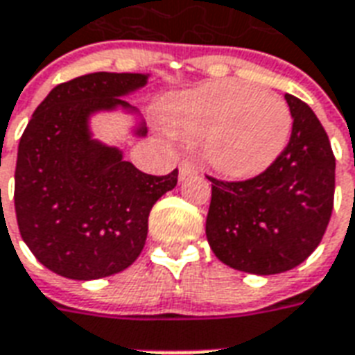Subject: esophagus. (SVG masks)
Wrapping results in <instances>:
<instances>
[{
    "label": "esophagus",
    "instance_id": "esophagus-1",
    "mask_svg": "<svg viewBox=\"0 0 355 355\" xmlns=\"http://www.w3.org/2000/svg\"><path fill=\"white\" fill-rule=\"evenodd\" d=\"M198 174V166H196L195 162H191V160H183L180 164V180H185L189 175H196Z\"/></svg>",
    "mask_w": 355,
    "mask_h": 355
}]
</instances>
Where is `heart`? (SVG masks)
I'll return each instance as SVG.
<instances>
[{
	"label": "heart",
	"instance_id": "obj_1",
	"mask_svg": "<svg viewBox=\"0 0 355 355\" xmlns=\"http://www.w3.org/2000/svg\"><path fill=\"white\" fill-rule=\"evenodd\" d=\"M160 113L175 136L204 138L206 160L231 180L265 172L291 134V111L280 96L238 81L180 92L168 98Z\"/></svg>",
	"mask_w": 355,
	"mask_h": 355
}]
</instances>
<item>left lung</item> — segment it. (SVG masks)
Here are the masks:
<instances>
[{"label": "left lung", "instance_id": "1", "mask_svg": "<svg viewBox=\"0 0 355 355\" xmlns=\"http://www.w3.org/2000/svg\"><path fill=\"white\" fill-rule=\"evenodd\" d=\"M291 138L265 172L211 181L206 236L216 257L242 272L291 270L320 245L333 211L335 155L306 103L286 94Z\"/></svg>", "mask_w": 355, "mask_h": 355}]
</instances>
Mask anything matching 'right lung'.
<instances>
[{
  "mask_svg": "<svg viewBox=\"0 0 355 355\" xmlns=\"http://www.w3.org/2000/svg\"><path fill=\"white\" fill-rule=\"evenodd\" d=\"M144 73L81 75L54 87L18 144L15 209L20 236L41 265L69 280H98L138 259L153 204L178 183V168L149 175L123 151L92 138L90 117L121 107ZM138 136L147 134L139 124Z\"/></svg>",
  "mask_w": 355,
  "mask_h": 355,
  "instance_id": "right-lung-1",
  "label": "right lung"
}]
</instances>
